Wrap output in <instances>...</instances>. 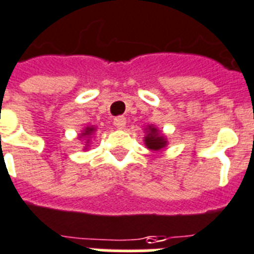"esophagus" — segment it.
<instances>
[{
	"label": "esophagus",
	"mask_w": 254,
	"mask_h": 254,
	"mask_svg": "<svg viewBox=\"0 0 254 254\" xmlns=\"http://www.w3.org/2000/svg\"><path fill=\"white\" fill-rule=\"evenodd\" d=\"M126 123H127V121H126V118L123 117V115H121V117H117L114 119V126L119 129L125 128Z\"/></svg>",
	"instance_id": "esophagus-1"
}]
</instances>
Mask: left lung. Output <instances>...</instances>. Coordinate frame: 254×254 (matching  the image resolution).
<instances>
[{
	"label": "left lung",
	"instance_id": "obj_1",
	"mask_svg": "<svg viewBox=\"0 0 254 254\" xmlns=\"http://www.w3.org/2000/svg\"><path fill=\"white\" fill-rule=\"evenodd\" d=\"M145 145L151 151H160L166 145V139L164 135L159 132V129L153 126H148L147 136L144 137Z\"/></svg>",
	"mask_w": 254,
	"mask_h": 254
}]
</instances>
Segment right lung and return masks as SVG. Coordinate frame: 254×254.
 <instances>
[{"mask_svg": "<svg viewBox=\"0 0 254 254\" xmlns=\"http://www.w3.org/2000/svg\"><path fill=\"white\" fill-rule=\"evenodd\" d=\"M95 131L94 127H86V128L84 129V132L81 133V136H85V137H90L93 135V132Z\"/></svg>", "mask_w": 254, "mask_h": 254, "instance_id": "obj_1", "label": "right lung"}]
</instances>
